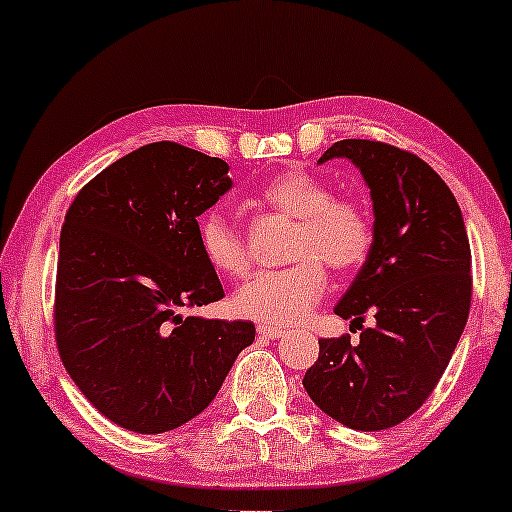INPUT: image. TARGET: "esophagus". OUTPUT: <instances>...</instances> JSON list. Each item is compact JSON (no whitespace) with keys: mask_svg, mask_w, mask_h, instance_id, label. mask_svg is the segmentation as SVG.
I'll return each instance as SVG.
<instances>
[{"mask_svg":"<svg viewBox=\"0 0 512 512\" xmlns=\"http://www.w3.org/2000/svg\"><path fill=\"white\" fill-rule=\"evenodd\" d=\"M284 332L286 330H281V327H274V325H260V327H257V334H260V337H264V339H279V337H284Z\"/></svg>","mask_w":512,"mask_h":512,"instance_id":"esophagus-1","label":"esophagus"}]
</instances>
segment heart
I'll return each mask as SVG.
<instances>
[{
    "label": "heart",
    "instance_id": "b5f03b06",
    "mask_svg": "<svg viewBox=\"0 0 512 512\" xmlns=\"http://www.w3.org/2000/svg\"><path fill=\"white\" fill-rule=\"evenodd\" d=\"M260 202L276 214L296 219L289 260L279 272L252 276L233 296V313L264 325H296L320 303L327 272H354L368 260L375 240L373 214L361 199L334 197L332 185L308 170H286L260 190ZM199 248L216 272L248 274L250 255L236 223L209 211L197 226Z\"/></svg>",
    "mask_w": 512,
    "mask_h": 512
}]
</instances>
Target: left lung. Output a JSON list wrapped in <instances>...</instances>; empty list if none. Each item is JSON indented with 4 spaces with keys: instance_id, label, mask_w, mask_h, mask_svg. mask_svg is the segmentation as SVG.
<instances>
[{
    "instance_id": "1",
    "label": "left lung",
    "mask_w": 512,
    "mask_h": 512,
    "mask_svg": "<svg viewBox=\"0 0 512 512\" xmlns=\"http://www.w3.org/2000/svg\"><path fill=\"white\" fill-rule=\"evenodd\" d=\"M349 158L370 187L375 240L334 313L361 337L320 339L303 387L354 431L409 419L436 390L467 325L472 252L457 199L419 156L370 139H342L320 163ZM366 312L375 328H363Z\"/></svg>"
}]
</instances>
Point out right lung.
Wrapping results in <instances>:
<instances>
[{"mask_svg":"<svg viewBox=\"0 0 512 512\" xmlns=\"http://www.w3.org/2000/svg\"><path fill=\"white\" fill-rule=\"evenodd\" d=\"M231 185L221 158L154 142L101 170L64 216L57 351L88 402L127 431L195 419L255 342L252 322L182 315L223 298L197 216Z\"/></svg>","mask_w":512,"mask_h":512,"instance_id":"add662e5","label":"right lung"}]
</instances>
